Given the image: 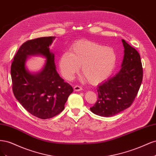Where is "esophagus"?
Here are the masks:
<instances>
[{"label": "esophagus", "mask_w": 156, "mask_h": 156, "mask_svg": "<svg viewBox=\"0 0 156 156\" xmlns=\"http://www.w3.org/2000/svg\"><path fill=\"white\" fill-rule=\"evenodd\" d=\"M73 89H74V91L78 92V91H81V90L83 89V88H82L81 86H79V85H75V86L74 87Z\"/></svg>", "instance_id": "1"}]
</instances>
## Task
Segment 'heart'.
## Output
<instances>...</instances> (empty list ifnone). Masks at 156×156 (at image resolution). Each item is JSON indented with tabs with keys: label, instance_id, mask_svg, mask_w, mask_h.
I'll use <instances>...</instances> for the list:
<instances>
[{
	"label": "heart",
	"instance_id": "heart-1",
	"mask_svg": "<svg viewBox=\"0 0 156 156\" xmlns=\"http://www.w3.org/2000/svg\"><path fill=\"white\" fill-rule=\"evenodd\" d=\"M115 50L97 42L79 40L59 58V68L62 76L72 80L81 66L82 74L92 84L105 81L112 74L116 64Z\"/></svg>",
	"mask_w": 156,
	"mask_h": 156
}]
</instances>
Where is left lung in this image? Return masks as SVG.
I'll return each instance as SVG.
<instances>
[{"instance_id": "8db88e82", "label": "left lung", "mask_w": 156, "mask_h": 156, "mask_svg": "<svg viewBox=\"0 0 156 156\" xmlns=\"http://www.w3.org/2000/svg\"><path fill=\"white\" fill-rule=\"evenodd\" d=\"M124 56L120 72L98 88V98L90 111L101 116H112L133 103L142 83L143 71L139 53L124 40Z\"/></svg>"}]
</instances>
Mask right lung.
<instances>
[{
    "mask_svg": "<svg viewBox=\"0 0 156 156\" xmlns=\"http://www.w3.org/2000/svg\"><path fill=\"white\" fill-rule=\"evenodd\" d=\"M55 37H42L28 40L19 49L11 66L14 96L31 115L41 119H51L64 108L73 89L56 72L55 55L49 51ZM41 54L47 61L44 69L32 74L25 68L29 55Z\"/></svg>",
    "mask_w": 156,
    "mask_h": 156,
    "instance_id": "1",
    "label": "right lung"
}]
</instances>
